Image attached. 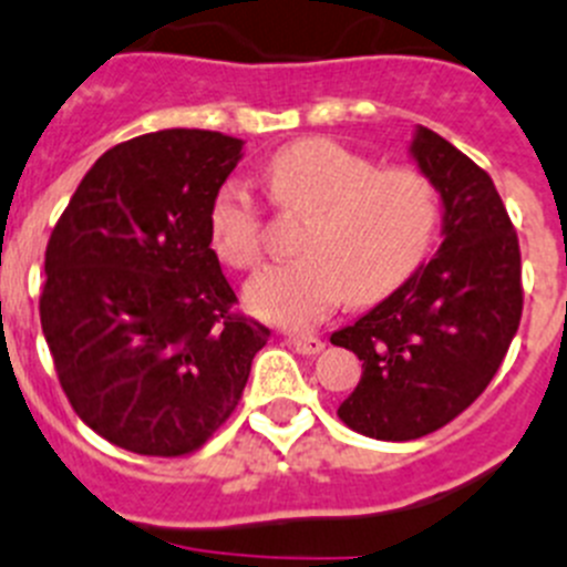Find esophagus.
Masks as SVG:
<instances>
[{
  "label": "esophagus",
  "mask_w": 567,
  "mask_h": 567,
  "mask_svg": "<svg viewBox=\"0 0 567 567\" xmlns=\"http://www.w3.org/2000/svg\"><path fill=\"white\" fill-rule=\"evenodd\" d=\"M288 341L299 355H319L321 349H324V341L316 336H290Z\"/></svg>",
  "instance_id": "esophagus-1"
}]
</instances>
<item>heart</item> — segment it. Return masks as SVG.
Returning <instances> with one entry per match:
<instances>
[{"label":"heart","instance_id":"heart-1","mask_svg":"<svg viewBox=\"0 0 567 567\" xmlns=\"http://www.w3.org/2000/svg\"><path fill=\"white\" fill-rule=\"evenodd\" d=\"M274 206L308 218L299 259L259 271L243 290L248 313L310 330L352 299L394 293L431 251L439 195L414 167H383L332 140H301L266 164ZM209 240L226 266L246 271L262 251V215L243 184H224L209 206Z\"/></svg>","mask_w":567,"mask_h":567}]
</instances>
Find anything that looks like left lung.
Here are the masks:
<instances>
[{
    "label": "left lung",
    "instance_id": "1",
    "mask_svg": "<svg viewBox=\"0 0 567 567\" xmlns=\"http://www.w3.org/2000/svg\"><path fill=\"white\" fill-rule=\"evenodd\" d=\"M409 153L442 198V246L394 293L330 336L363 361L338 416L383 442L425 436L473 405L523 313L520 246L492 178L422 125Z\"/></svg>",
    "mask_w": 567,
    "mask_h": 567
}]
</instances>
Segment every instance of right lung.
Here are the masks:
<instances>
[{
    "label": "right lung",
    "mask_w": 567,
    "mask_h": 567,
    "mask_svg": "<svg viewBox=\"0 0 567 567\" xmlns=\"http://www.w3.org/2000/svg\"><path fill=\"white\" fill-rule=\"evenodd\" d=\"M243 140L171 128L105 151L44 254L41 330L75 414L123 451L184 456L240 403L268 327L231 313L209 206Z\"/></svg>",
    "instance_id": "1"
}]
</instances>
